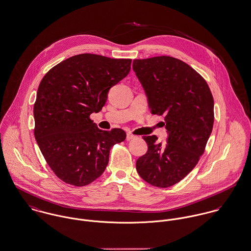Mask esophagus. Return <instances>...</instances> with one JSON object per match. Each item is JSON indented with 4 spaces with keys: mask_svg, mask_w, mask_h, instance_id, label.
<instances>
[{
    "mask_svg": "<svg viewBox=\"0 0 251 251\" xmlns=\"http://www.w3.org/2000/svg\"><path fill=\"white\" fill-rule=\"evenodd\" d=\"M134 138H136V136L133 135V134H131V133H127V134H126V139H127V140H132V139H134Z\"/></svg>",
    "mask_w": 251,
    "mask_h": 251,
    "instance_id": "obj_1",
    "label": "esophagus"
}]
</instances>
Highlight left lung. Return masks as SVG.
<instances>
[{"instance_id": "obj_1", "label": "left lung", "mask_w": 251, "mask_h": 251, "mask_svg": "<svg viewBox=\"0 0 251 251\" xmlns=\"http://www.w3.org/2000/svg\"><path fill=\"white\" fill-rule=\"evenodd\" d=\"M133 70L147 94L151 112L165 115L167 143L144 136L148 151L139 157V176L167 188L182 180L203 154L214 124V99L205 79L172 56L134 59Z\"/></svg>"}]
</instances>
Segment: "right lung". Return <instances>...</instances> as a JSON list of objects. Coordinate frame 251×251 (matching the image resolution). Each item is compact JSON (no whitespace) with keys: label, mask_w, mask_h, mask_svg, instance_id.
<instances>
[{"label":"right lung","mask_w":251,"mask_h":251,"mask_svg":"<svg viewBox=\"0 0 251 251\" xmlns=\"http://www.w3.org/2000/svg\"><path fill=\"white\" fill-rule=\"evenodd\" d=\"M131 59L99 54L74 55L42 78L33 106L34 136L48 165L62 181L88 185L104 172L121 128L100 129L90 115L101 110L109 89L125 78Z\"/></svg>","instance_id":"add662e5"}]
</instances>
